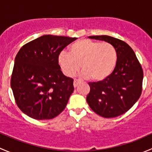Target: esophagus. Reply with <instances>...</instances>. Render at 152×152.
<instances>
[{
	"label": "esophagus",
	"mask_w": 152,
	"mask_h": 152,
	"mask_svg": "<svg viewBox=\"0 0 152 152\" xmlns=\"http://www.w3.org/2000/svg\"><path fill=\"white\" fill-rule=\"evenodd\" d=\"M79 82H80V81L78 80V79H74V81H73V86H74V87H77L78 85H79Z\"/></svg>",
	"instance_id": "esophagus-1"
}]
</instances>
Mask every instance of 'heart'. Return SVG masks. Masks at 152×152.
<instances>
[{
  "instance_id": "1",
  "label": "heart",
  "mask_w": 152,
  "mask_h": 152,
  "mask_svg": "<svg viewBox=\"0 0 152 152\" xmlns=\"http://www.w3.org/2000/svg\"><path fill=\"white\" fill-rule=\"evenodd\" d=\"M59 65L67 76H73L80 69L83 76L93 82L108 77L117 63V51L112 44L90 39H81L70 48V53L62 51Z\"/></svg>"
}]
</instances>
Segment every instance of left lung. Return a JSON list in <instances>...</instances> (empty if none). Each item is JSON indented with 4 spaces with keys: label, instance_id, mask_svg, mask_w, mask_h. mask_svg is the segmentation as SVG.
<instances>
[{
    "label": "left lung",
    "instance_id": "left-lung-1",
    "mask_svg": "<svg viewBox=\"0 0 152 152\" xmlns=\"http://www.w3.org/2000/svg\"><path fill=\"white\" fill-rule=\"evenodd\" d=\"M90 39L112 44L117 51V63L113 73L104 80L89 82L87 102L96 114L115 118L128 111L140 98L143 72L134 50L127 43L107 35L90 36Z\"/></svg>",
    "mask_w": 152,
    "mask_h": 152
}]
</instances>
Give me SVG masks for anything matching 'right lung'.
<instances>
[{
    "label": "right lung",
    "instance_id": "1",
    "mask_svg": "<svg viewBox=\"0 0 152 152\" xmlns=\"http://www.w3.org/2000/svg\"><path fill=\"white\" fill-rule=\"evenodd\" d=\"M76 37L43 35L20 49L11 87L17 105L37 120L52 119L66 107L74 90L73 79L62 73L58 58Z\"/></svg>",
    "mask_w": 152,
    "mask_h": 152
}]
</instances>
